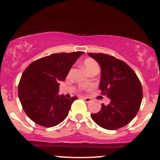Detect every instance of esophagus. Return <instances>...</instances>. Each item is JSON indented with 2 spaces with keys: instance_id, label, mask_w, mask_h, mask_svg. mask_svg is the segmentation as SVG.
<instances>
[{
  "instance_id": "esophagus-1",
  "label": "esophagus",
  "mask_w": 160,
  "mask_h": 160,
  "mask_svg": "<svg viewBox=\"0 0 160 160\" xmlns=\"http://www.w3.org/2000/svg\"><path fill=\"white\" fill-rule=\"evenodd\" d=\"M82 99L85 101L86 103H89L92 101V99L90 98H88V97H82Z\"/></svg>"
}]
</instances>
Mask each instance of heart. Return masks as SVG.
I'll list each match as a JSON object with an SVG mask.
<instances>
[{
    "mask_svg": "<svg viewBox=\"0 0 160 160\" xmlns=\"http://www.w3.org/2000/svg\"><path fill=\"white\" fill-rule=\"evenodd\" d=\"M82 65H83V67L85 68L87 72H89L92 70L99 69L98 64L92 58H86V59L84 60Z\"/></svg>",
    "mask_w": 160,
    "mask_h": 160,
    "instance_id": "b5f03b06",
    "label": "heart"
}]
</instances>
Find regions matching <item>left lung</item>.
Segmentation results:
<instances>
[{
	"label": "left lung",
	"mask_w": 160,
	"mask_h": 160,
	"mask_svg": "<svg viewBox=\"0 0 160 160\" xmlns=\"http://www.w3.org/2000/svg\"><path fill=\"white\" fill-rule=\"evenodd\" d=\"M101 68L99 89L111 99L100 111L92 113L96 124L108 130L127 125L137 114L142 101V88L136 74L127 64L103 53H88Z\"/></svg>",
	"instance_id": "left-lung-1"
}]
</instances>
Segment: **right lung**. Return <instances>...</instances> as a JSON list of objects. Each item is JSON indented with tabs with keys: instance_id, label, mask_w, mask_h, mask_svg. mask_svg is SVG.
Returning <instances> with one entry per match:
<instances>
[{
	"instance_id": "right-lung-1",
	"label": "right lung",
	"mask_w": 160,
	"mask_h": 160,
	"mask_svg": "<svg viewBox=\"0 0 160 160\" xmlns=\"http://www.w3.org/2000/svg\"><path fill=\"white\" fill-rule=\"evenodd\" d=\"M83 52L56 53L32 62L25 70L19 84V101L28 117L44 127L61 123L68 115L77 97L58 95L59 82Z\"/></svg>"
}]
</instances>
